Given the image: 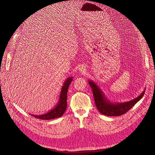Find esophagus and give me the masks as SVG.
<instances>
[{"label": "esophagus", "instance_id": "esophagus-1", "mask_svg": "<svg viewBox=\"0 0 155 155\" xmlns=\"http://www.w3.org/2000/svg\"><path fill=\"white\" fill-rule=\"evenodd\" d=\"M85 67H81L80 68H79V72H81V73H83V72H85Z\"/></svg>", "mask_w": 155, "mask_h": 155}]
</instances>
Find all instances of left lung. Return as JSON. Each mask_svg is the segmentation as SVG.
<instances>
[{"mask_svg":"<svg viewBox=\"0 0 155 155\" xmlns=\"http://www.w3.org/2000/svg\"><path fill=\"white\" fill-rule=\"evenodd\" d=\"M92 90L97 110L102 114L107 116H121L129 110L137 103L142 99L145 94V90L142 93L135 99L124 103H111L106 98L104 94L101 91L100 87L92 81L88 80Z\"/></svg>","mask_w":155,"mask_h":155,"instance_id":"left-lung-1","label":"left lung"}]
</instances>
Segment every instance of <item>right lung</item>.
<instances>
[{
  "label": "right lung",
  "mask_w": 155,
  "mask_h": 155,
  "mask_svg": "<svg viewBox=\"0 0 155 155\" xmlns=\"http://www.w3.org/2000/svg\"><path fill=\"white\" fill-rule=\"evenodd\" d=\"M73 78H68L63 83V86L62 87L61 91L59 100L58 104L52 110H51L48 112L42 115H33L36 118L41 120H52L54 118H59L62 116L65 112V110L67 107V92L68 88L70 84L72 81Z\"/></svg>",
  "instance_id": "right-lung-1"
}]
</instances>
